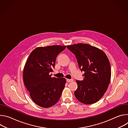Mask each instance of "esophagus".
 <instances>
[{
  "mask_svg": "<svg viewBox=\"0 0 128 128\" xmlns=\"http://www.w3.org/2000/svg\"><path fill=\"white\" fill-rule=\"evenodd\" d=\"M66 81H67L68 82H72L73 81H74V80H73V79H67V80H66Z\"/></svg>",
  "mask_w": 128,
  "mask_h": 128,
  "instance_id": "1",
  "label": "esophagus"
}]
</instances>
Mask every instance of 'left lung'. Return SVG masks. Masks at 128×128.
Wrapping results in <instances>:
<instances>
[{
    "instance_id": "8db88e82",
    "label": "left lung",
    "mask_w": 128,
    "mask_h": 128,
    "mask_svg": "<svg viewBox=\"0 0 128 128\" xmlns=\"http://www.w3.org/2000/svg\"><path fill=\"white\" fill-rule=\"evenodd\" d=\"M67 47L76 55L80 70L85 72L83 80H76V97L85 104L97 102L106 92L111 78L110 62L106 54L88 44H76Z\"/></svg>"
}]
</instances>
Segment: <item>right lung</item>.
<instances>
[{"instance_id": "obj_1", "label": "right lung", "mask_w": 128, "mask_h": 128, "mask_svg": "<svg viewBox=\"0 0 128 128\" xmlns=\"http://www.w3.org/2000/svg\"><path fill=\"white\" fill-rule=\"evenodd\" d=\"M66 46H51L38 47L31 52L23 70V81L33 102L48 108L59 100L65 87V78H52L58 54Z\"/></svg>"}]
</instances>
